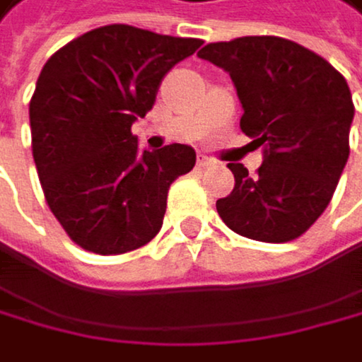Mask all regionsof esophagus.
<instances>
[{
    "mask_svg": "<svg viewBox=\"0 0 362 362\" xmlns=\"http://www.w3.org/2000/svg\"><path fill=\"white\" fill-rule=\"evenodd\" d=\"M208 165H212V158H208L206 154L199 152V154H197V167H199V169H206Z\"/></svg>",
    "mask_w": 362,
    "mask_h": 362,
    "instance_id": "obj_1",
    "label": "esophagus"
}]
</instances>
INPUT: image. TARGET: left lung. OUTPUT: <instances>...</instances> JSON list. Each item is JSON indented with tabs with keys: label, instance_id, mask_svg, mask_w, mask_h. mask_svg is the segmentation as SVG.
Wrapping results in <instances>:
<instances>
[{
	"label": "left lung",
	"instance_id": "1",
	"mask_svg": "<svg viewBox=\"0 0 362 362\" xmlns=\"http://www.w3.org/2000/svg\"><path fill=\"white\" fill-rule=\"evenodd\" d=\"M197 55L229 72L245 109L243 133L264 146L255 175L227 163L236 185L216 202L218 216L251 240H296L330 204L350 156L348 81L317 53L279 36L210 42Z\"/></svg>",
	"mask_w": 362,
	"mask_h": 362
}]
</instances>
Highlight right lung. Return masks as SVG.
<instances>
[{"instance_id": "add662e5", "label": "right lung", "mask_w": 362, "mask_h": 362, "mask_svg": "<svg viewBox=\"0 0 362 362\" xmlns=\"http://www.w3.org/2000/svg\"><path fill=\"white\" fill-rule=\"evenodd\" d=\"M202 47L133 25H105L55 51L30 100L32 152L45 199L74 245L122 255L163 225L167 193L195 167L191 146L137 152L163 76Z\"/></svg>"}]
</instances>
